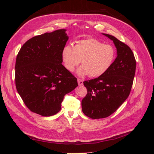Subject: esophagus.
Segmentation results:
<instances>
[{"label": "esophagus", "instance_id": "1", "mask_svg": "<svg viewBox=\"0 0 154 154\" xmlns=\"http://www.w3.org/2000/svg\"><path fill=\"white\" fill-rule=\"evenodd\" d=\"M77 80H78V83L79 85L81 86V85H83V81L82 80V79L78 78Z\"/></svg>", "mask_w": 154, "mask_h": 154}]
</instances>
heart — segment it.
I'll return each instance as SVG.
<instances>
[{"instance_id":"heart-1","label":"heart","mask_w":154,"mask_h":154,"mask_svg":"<svg viewBox=\"0 0 154 154\" xmlns=\"http://www.w3.org/2000/svg\"><path fill=\"white\" fill-rule=\"evenodd\" d=\"M116 51L112 46L103 44L94 38L78 41L75 46L65 45L62 51L64 66L73 71L82 60V66L78 74L81 76L88 74L92 78L98 77L106 72L112 64Z\"/></svg>"}]
</instances>
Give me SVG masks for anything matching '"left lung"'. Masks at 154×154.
I'll use <instances>...</instances> for the list:
<instances>
[{"label": "left lung", "mask_w": 154, "mask_h": 154, "mask_svg": "<svg viewBox=\"0 0 154 154\" xmlns=\"http://www.w3.org/2000/svg\"><path fill=\"white\" fill-rule=\"evenodd\" d=\"M118 56L103 75L84 81L87 95L82 101V111L92 119L105 118L113 114L128 97L136 72V62L128 45L108 34Z\"/></svg>", "instance_id": "left-lung-1"}]
</instances>
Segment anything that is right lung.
Segmentation results:
<instances>
[{"instance_id":"obj_1","label":"right lung","mask_w":154,"mask_h":154,"mask_svg":"<svg viewBox=\"0 0 154 154\" xmlns=\"http://www.w3.org/2000/svg\"><path fill=\"white\" fill-rule=\"evenodd\" d=\"M68 38L66 29L37 35L27 40L17 56L16 88L32 112L57 114L64 96L78 86L77 78L62 64Z\"/></svg>"}]
</instances>
